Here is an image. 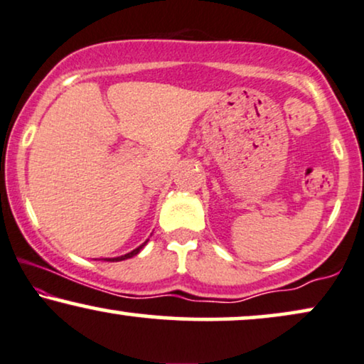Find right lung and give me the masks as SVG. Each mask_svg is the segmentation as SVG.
Instances as JSON below:
<instances>
[{
    "label": "right lung",
    "mask_w": 364,
    "mask_h": 364,
    "mask_svg": "<svg viewBox=\"0 0 364 364\" xmlns=\"http://www.w3.org/2000/svg\"><path fill=\"white\" fill-rule=\"evenodd\" d=\"M148 241H144L143 245H139L136 250H133V251H129V253H126V255H123V256H116V258H106V261H123V259H128V258H133V256H136L139 251H141L143 248H144V245H146Z\"/></svg>",
    "instance_id": "1"
}]
</instances>
